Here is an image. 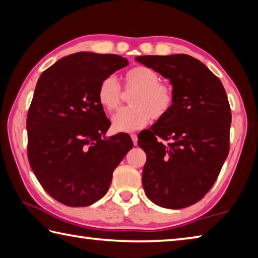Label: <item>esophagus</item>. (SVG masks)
I'll return each instance as SVG.
<instances>
[{
    "mask_svg": "<svg viewBox=\"0 0 258 258\" xmlns=\"http://www.w3.org/2000/svg\"><path fill=\"white\" fill-rule=\"evenodd\" d=\"M131 138H132V141L134 143V146L138 145V135L137 134H131Z\"/></svg>",
    "mask_w": 258,
    "mask_h": 258,
    "instance_id": "obj_1",
    "label": "esophagus"
}]
</instances>
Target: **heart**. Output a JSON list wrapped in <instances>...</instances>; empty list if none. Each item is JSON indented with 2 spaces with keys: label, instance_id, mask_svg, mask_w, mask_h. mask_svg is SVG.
Listing matches in <instances>:
<instances>
[{
  "label": "heart",
  "instance_id": "1",
  "mask_svg": "<svg viewBox=\"0 0 258 258\" xmlns=\"http://www.w3.org/2000/svg\"><path fill=\"white\" fill-rule=\"evenodd\" d=\"M160 78L154 69L137 66L124 75L126 91H135L130 100V108H124L112 117V127L117 132H133L142 128L151 118H164L174 104L173 89ZM123 91L115 76H107L100 83L98 101L107 111L118 109Z\"/></svg>",
  "mask_w": 258,
  "mask_h": 258
}]
</instances>
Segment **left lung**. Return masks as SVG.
Masks as SVG:
<instances>
[{"label":"left lung","instance_id":"1","mask_svg":"<svg viewBox=\"0 0 258 258\" xmlns=\"http://www.w3.org/2000/svg\"><path fill=\"white\" fill-rule=\"evenodd\" d=\"M135 60L168 78L174 92L167 115L138 137L147 155L143 189L160 207L191 206L211 190L229 154L231 110L223 84L187 54Z\"/></svg>","mask_w":258,"mask_h":258}]
</instances>
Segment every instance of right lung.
Here are the masks:
<instances>
[{"instance_id":"obj_1","label":"right lung","mask_w":258,"mask_h":258,"mask_svg":"<svg viewBox=\"0 0 258 258\" xmlns=\"http://www.w3.org/2000/svg\"><path fill=\"white\" fill-rule=\"evenodd\" d=\"M128 64L117 54L77 52L42 73L27 115L28 160L47 194L71 207L107 194L112 173L133 148L131 137H104L110 127L98 89Z\"/></svg>"}]
</instances>
